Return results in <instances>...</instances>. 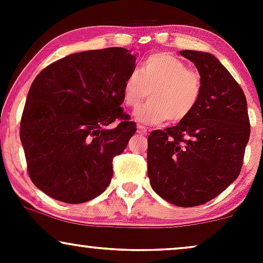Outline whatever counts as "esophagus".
<instances>
[{
  "label": "esophagus",
  "instance_id": "esophagus-1",
  "mask_svg": "<svg viewBox=\"0 0 263 263\" xmlns=\"http://www.w3.org/2000/svg\"><path fill=\"white\" fill-rule=\"evenodd\" d=\"M137 132L142 136H146L147 135V128L144 126H137Z\"/></svg>",
  "mask_w": 263,
  "mask_h": 263
}]
</instances>
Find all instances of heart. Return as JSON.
<instances>
[{"mask_svg":"<svg viewBox=\"0 0 263 263\" xmlns=\"http://www.w3.org/2000/svg\"><path fill=\"white\" fill-rule=\"evenodd\" d=\"M148 90L149 101L134 112L144 125L168 120L171 123L188 119L200 100L203 91L201 75L195 69L167 52L149 54L140 70L131 71L122 86V102L136 107L144 100Z\"/></svg>","mask_w":263,"mask_h":263,"instance_id":"1","label":"heart"}]
</instances>
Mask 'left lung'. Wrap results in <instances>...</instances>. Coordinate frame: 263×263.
<instances>
[{
    "label": "left lung",
    "mask_w": 263,
    "mask_h": 263,
    "mask_svg": "<svg viewBox=\"0 0 263 263\" xmlns=\"http://www.w3.org/2000/svg\"><path fill=\"white\" fill-rule=\"evenodd\" d=\"M203 80L198 106L188 119L148 136L147 171L159 197L177 206L203 205L240 174L250 138L246 96L209 53L180 50Z\"/></svg>",
    "instance_id": "1"
}]
</instances>
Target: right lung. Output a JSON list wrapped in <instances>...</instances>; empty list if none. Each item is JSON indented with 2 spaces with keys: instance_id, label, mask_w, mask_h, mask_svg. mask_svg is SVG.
Listing matches in <instances>:
<instances>
[{
  "instance_id": "1",
  "label": "right lung",
  "mask_w": 263,
  "mask_h": 263,
  "mask_svg": "<svg viewBox=\"0 0 263 263\" xmlns=\"http://www.w3.org/2000/svg\"><path fill=\"white\" fill-rule=\"evenodd\" d=\"M135 63L125 48L86 50L57 60L35 77L20 136L27 172L38 189L80 204L107 188L114 157L137 129L121 107L123 83ZM114 122L116 128H106Z\"/></svg>"
}]
</instances>
